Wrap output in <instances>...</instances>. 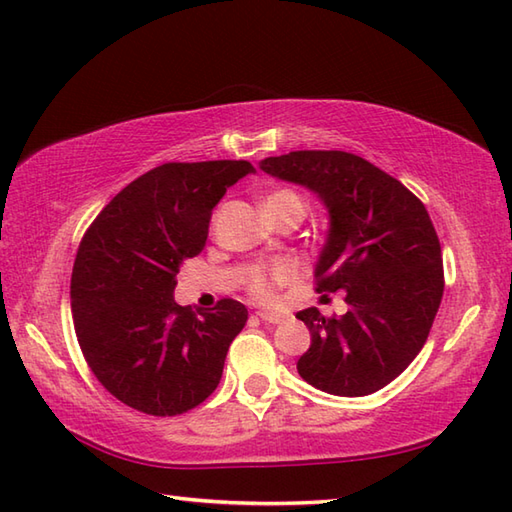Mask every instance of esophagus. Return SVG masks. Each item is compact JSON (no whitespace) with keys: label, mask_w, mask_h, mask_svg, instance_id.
<instances>
[{"label":"esophagus","mask_w":512,"mask_h":512,"mask_svg":"<svg viewBox=\"0 0 512 512\" xmlns=\"http://www.w3.org/2000/svg\"><path fill=\"white\" fill-rule=\"evenodd\" d=\"M257 317L262 319V323H266V325H279V323H284L288 319V314H284V312H257Z\"/></svg>","instance_id":"obj_1"}]
</instances>
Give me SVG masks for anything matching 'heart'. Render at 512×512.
Instances as JSON below:
<instances>
[{
  "instance_id": "heart-1",
  "label": "heart",
  "mask_w": 512,
  "mask_h": 512,
  "mask_svg": "<svg viewBox=\"0 0 512 512\" xmlns=\"http://www.w3.org/2000/svg\"><path fill=\"white\" fill-rule=\"evenodd\" d=\"M281 200H292V202H301L299 195H295L292 191H277L273 195H268L266 204L273 202H281ZM297 279V268L292 264H275L270 268H255L253 273L248 275V292L259 301H270L275 297V290L284 284H290V281Z\"/></svg>"
}]
</instances>
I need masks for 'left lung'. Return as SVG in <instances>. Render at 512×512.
<instances>
[{
  "label": "left lung",
  "instance_id": "1",
  "mask_svg": "<svg viewBox=\"0 0 512 512\" xmlns=\"http://www.w3.org/2000/svg\"><path fill=\"white\" fill-rule=\"evenodd\" d=\"M259 169L325 204L317 292L345 290L350 306L332 319L317 308L297 312L312 336L299 376L325 394H374L418 356L440 308L442 250L427 209L405 184L347 151H290Z\"/></svg>",
  "mask_w": 512,
  "mask_h": 512
}]
</instances>
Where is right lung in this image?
Wrapping results in <instances>:
<instances>
[{
	"label": "right lung",
	"mask_w": 512,
	"mask_h": 512,
	"mask_svg": "<svg viewBox=\"0 0 512 512\" xmlns=\"http://www.w3.org/2000/svg\"><path fill=\"white\" fill-rule=\"evenodd\" d=\"M248 173L246 160L167 162L127 184L83 235L74 332L94 376L127 407L178 416L220 385L248 310L222 299L193 312L173 290L180 266L204 248L215 204Z\"/></svg>",
	"instance_id": "right-lung-1"
}]
</instances>
